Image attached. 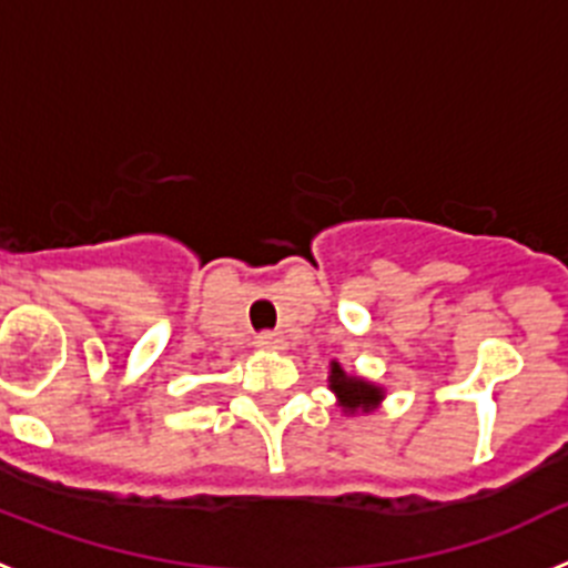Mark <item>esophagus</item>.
<instances>
[{
    "label": "esophagus",
    "mask_w": 568,
    "mask_h": 568,
    "mask_svg": "<svg viewBox=\"0 0 568 568\" xmlns=\"http://www.w3.org/2000/svg\"><path fill=\"white\" fill-rule=\"evenodd\" d=\"M255 346H261V349H284V338L278 333H264L255 338Z\"/></svg>",
    "instance_id": "1"
}]
</instances>
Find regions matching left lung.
<instances>
[{
    "mask_svg": "<svg viewBox=\"0 0 568 568\" xmlns=\"http://www.w3.org/2000/svg\"><path fill=\"white\" fill-rule=\"evenodd\" d=\"M329 389H333L335 398H338L341 409L349 415L373 413L375 406L384 400V389H381V386L369 384V381L358 378V375H346L344 366H341L338 361L329 364Z\"/></svg>",
    "mask_w": 568,
    "mask_h": 568,
    "instance_id": "obj_1",
    "label": "left lung"
}]
</instances>
